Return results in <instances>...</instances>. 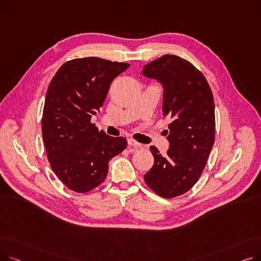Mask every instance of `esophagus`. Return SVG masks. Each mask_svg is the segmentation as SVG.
Listing matches in <instances>:
<instances>
[{"mask_svg":"<svg viewBox=\"0 0 261 261\" xmlns=\"http://www.w3.org/2000/svg\"><path fill=\"white\" fill-rule=\"evenodd\" d=\"M128 144H129L130 146H133V147H141V146H142L141 143H138V142L132 140V139H128Z\"/></svg>","mask_w":261,"mask_h":261,"instance_id":"obj_1","label":"esophagus"}]
</instances>
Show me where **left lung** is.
<instances>
[{"instance_id":"1","label":"left lung","mask_w":261,"mask_h":261,"mask_svg":"<svg viewBox=\"0 0 261 261\" xmlns=\"http://www.w3.org/2000/svg\"><path fill=\"white\" fill-rule=\"evenodd\" d=\"M142 74L163 86V114L172 119L167 154L150 147L154 164L144 179L163 198L181 196L199 180L215 142L213 93L204 75L174 55L146 64Z\"/></svg>"}]
</instances>
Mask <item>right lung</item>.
Returning a JSON list of instances; mask_svg holds the SVG:
<instances>
[{
	"instance_id": "obj_1",
	"label": "right lung",
	"mask_w": 261,
	"mask_h": 261,
	"mask_svg": "<svg viewBox=\"0 0 261 261\" xmlns=\"http://www.w3.org/2000/svg\"><path fill=\"white\" fill-rule=\"evenodd\" d=\"M128 63L97 57L65 62L48 86L42 115V136L53 171L76 193L99 186L109 161L127 147L125 138L99 131L91 117L99 111L110 85Z\"/></svg>"
}]
</instances>
